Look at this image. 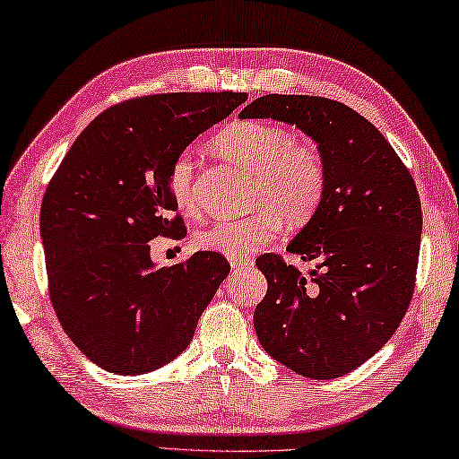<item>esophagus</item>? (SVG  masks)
Here are the masks:
<instances>
[{
  "label": "esophagus",
  "instance_id": "1",
  "mask_svg": "<svg viewBox=\"0 0 459 459\" xmlns=\"http://www.w3.org/2000/svg\"><path fill=\"white\" fill-rule=\"evenodd\" d=\"M253 263H251V258H247V256H235V258H230V266L232 269H245V266H251Z\"/></svg>",
  "mask_w": 459,
  "mask_h": 459
}]
</instances>
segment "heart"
<instances>
[{
	"mask_svg": "<svg viewBox=\"0 0 459 459\" xmlns=\"http://www.w3.org/2000/svg\"><path fill=\"white\" fill-rule=\"evenodd\" d=\"M212 148L253 177L247 204L255 212L198 230L195 247L201 251L229 258L247 256L269 245L281 232L282 221L289 227H303L321 208L327 188L323 158L311 144L299 143L289 128L269 122H235L216 134ZM169 190L182 214H196L195 160L190 154H178L172 160Z\"/></svg>",
	"mask_w": 459,
	"mask_h": 459,
	"instance_id": "1",
	"label": "heart"
}]
</instances>
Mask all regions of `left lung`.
Masks as SVG:
<instances>
[{
    "label": "left lung",
    "instance_id": "obj_1",
    "mask_svg": "<svg viewBox=\"0 0 459 459\" xmlns=\"http://www.w3.org/2000/svg\"><path fill=\"white\" fill-rule=\"evenodd\" d=\"M240 116L303 130L327 172L321 208L287 247L315 263L311 277L279 255L256 258L269 285L255 309L258 343L303 377H341L387 343L410 307L421 243L418 188L385 136L335 100L269 94Z\"/></svg>",
    "mask_w": 459,
    "mask_h": 459
}]
</instances>
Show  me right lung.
Masks as SVG:
<instances>
[{"instance_id":"right-lung-1","label":"right lung","mask_w":459,"mask_h":459,"mask_svg":"<svg viewBox=\"0 0 459 459\" xmlns=\"http://www.w3.org/2000/svg\"><path fill=\"white\" fill-rule=\"evenodd\" d=\"M245 100V91L126 100L88 124L49 180L39 212L49 299L98 368L143 375L170 363L227 279L230 264L219 253L156 269L148 243L186 235L170 164Z\"/></svg>"}]
</instances>
